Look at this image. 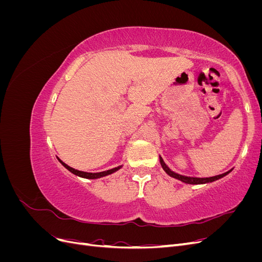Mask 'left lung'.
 Listing matches in <instances>:
<instances>
[{"instance_id": "8db88e82", "label": "left lung", "mask_w": 262, "mask_h": 262, "mask_svg": "<svg viewBox=\"0 0 262 262\" xmlns=\"http://www.w3.org/2000/svg\"><path fill=\"white\" fill-rule=\"evenodd\" d=\"M160 162H161V165H162L163 169L166 171V173H167V175H169V176L172 177V178H176V179H178V180H180V181H182V182H185V184H190V185L208 184V182H212V181H215V180H217V179H220V178H223L224 176L227 175V173H229V172L232 171V169H231V170H228V171H226V172H224V173H221V175L213 176V177H207V178L189 177V176L179 175V173H177V172H175V171H172V170L168 167V166L165 164V162L163 161V158H162L161 156H160Z\"/></svg>"}]
</instances>
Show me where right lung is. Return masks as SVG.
<instances>
[{
	"label": "right lung",
	"mask_w": 262,
	"mask_h": 262,
	"mask_svg": "<svg viewBox=\"0 0 262 262\" xmlns=\"http://www.w3.org/2000/svg\"><path fill=\"white\" fill-rule=\"evenodd\" d=\"M59 162L64 166V167L70 170L72 173H74V175L78 176V177H82V178H87V179H97V178H101V177H105V176H108L110 175V173H113L117 170L120 169L122 167V165L118 166V167H115L113 169H109V170H105V171H100V172H86V171H82V170H77V169H74L72 167H70L69 165H67L66 163H63L60 158H58Z\"/></svg>",
	"instance_id": "1"
}]
</instances>
